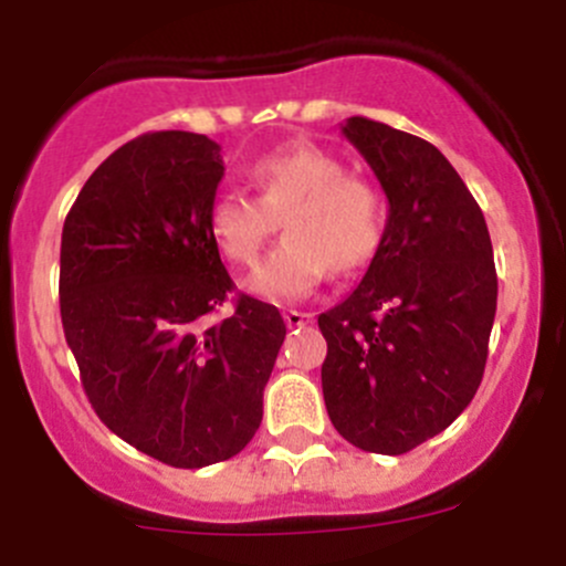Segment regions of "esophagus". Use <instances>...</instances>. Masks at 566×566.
Masks as SVG:
<instances>
[{"mask_svg":"<svg viewBox=\"0 0 566 566\" xmlns=\"http://www.w3.org/2000/svg\"><path fill=\"white\" fill-rule=\"evenodd\" d=\"M284 323H287L290 328H304L306 323H312V315H310V312L287 310V312H284Z\"/></svg>","mask_w":566,"mask_h":566,"instance_id":"34e87169","label":"esophagus"}]
</instances>
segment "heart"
Listing matches in <instances>:
<instances>
[{
  "instance_id": "obj_1",
  "label": "heart",
  "mask_w": 566,
  "mask_h": 566,
  "mask_svg": "<svg viewBox=\"0 0 566 566\" xmlns=\"http://www.w3.org/2000/svg\"><path fill=\"white\" fill-rule=\"evenodd\" d=\"M256 199L235 188L213 197L208 230L235 265H251L284 216L287 241L251 271L247 287L268 301L306 298L328 276L367 265L384 241V202L375 186L345 175L336 156L293 145L256 158L249 169Z\"/></svg>"
}]
</instances>
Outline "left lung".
<instances>
[{
	"label": "left lung",
	"instance_id": "left-lung-1",
	"mask_svg": "<svg viewBox=\"0 0 566 566\" xmlns=\"http://www.w3.org/2000/svg\"><path fill=\"white\" fill-rule=\"evenodd\" d=\"M342 134L384 186L389 219L358 287L317 317L323 397L353 447L405 454L447 430L482 384L499 301L493 243L436 145L367 117Z\"/></svg>",
	"mask_w": 566,
	"mask_h": 566
}]
</instances>
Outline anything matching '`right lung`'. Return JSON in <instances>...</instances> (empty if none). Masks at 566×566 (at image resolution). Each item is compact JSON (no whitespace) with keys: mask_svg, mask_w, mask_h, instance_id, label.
<instances>
[{"mask_svg":"<svg viewBox=\"0 0 566 566\" xmlns=\"http://www.w3.org/2000/svg\"><path fill=\"white\" fill-rule=\"evenodd\" d=\"M224 161L202 134L128 142L78 191L60 249V315L82 386L114 436L175 468L230 460L254 438L282 347L276 306L232 293L208 230Z\"/></svg>","mask_w":566,"mask_h":566,"instance_id":"obj_1","label":"right lung"}]
</instances>
